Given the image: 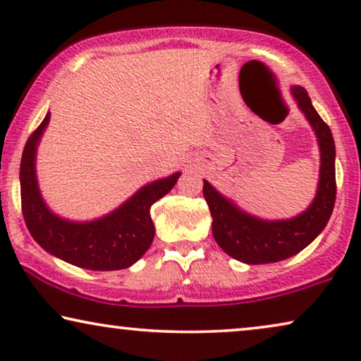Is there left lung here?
I'll list each match as a JSON object with an SVG mask.
<instances>
[{"label":"left lung","instance_id":"8db88e82","mask_svg":"<svg viewBox=\"0 0 361 361\" xmlns=\"http://www.w3.org/2000/svg\"><path fill=\"white\" fill-rule=\"evenodd\" d=\"M290 95L312 126L320 149L317 192L302 214L288 220L258 219L221 195L209 180H204V197L214 219L212 233L215 241L226 255L246 264L278 263L298 255L325 228L335 205L337 184L332 131L315 111L304 87H290Z\"/></svg>","mask_w":361,"mask_h":361}]
</instances>
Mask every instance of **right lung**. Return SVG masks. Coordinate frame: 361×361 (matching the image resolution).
I'll return each mask as SVG.
<instances>
[{"label": "right lung", "mask_w": 361, "mask_h": 361, "mask_svg": "<svg viewBox=\"0 0 361 361\" xmlns=\"http://www.w3.org/2000/svg\"><path fill=\"white\" fill-rule=\"evenodd\" d=\"M51 120L47 113L24 146L19 169L24 221L32 238L47 253L92 271L130 268L146 253L154 238L151 205L176 185L180 172L146 184L125 204L102 219L72 221L54 214L44 202L36 176V152Z\"/></svg>", "instance_id": "right-lung-1"}]
</instances>
